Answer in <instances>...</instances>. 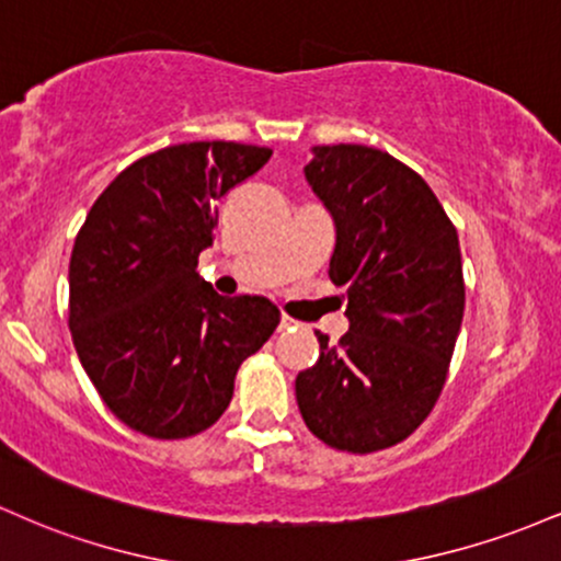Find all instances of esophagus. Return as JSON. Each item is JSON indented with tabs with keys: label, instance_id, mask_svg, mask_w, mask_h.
I'll list each match as a JSON object with an SVG mask.
<instances>
[{
	"label": "esophagus",
	"instance_id": "esophagus-1",
	"mask_svg": "<svg viewBox=\"0 0 561 561\" xmlns=\"http://www.w3.org/2000/svg\"><path fill=\"white\" fill-rule=\"evenodd\" d=\"M289 327H295V319L282 317V321H279V330H289Z\"/></svg>",
	"mask_w": 561,
	"mask_h": 561
}]
</instances>
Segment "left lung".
<instances>
[{"label": "left lung", "instance_id": "8db88e82", "mask_svg": "<svg viewBox=\"0 0 561 561\" xmlns=\"http://www.w3.org/2000/svg\"><path fill=\"white\" fill-rule=\"evenodd\" d=\"M306 179L337 229L330 279L351 330L334 345L317 332L298 409L330 448L375 454L414 433L446 385L465 317L459 234L420 173L375 147H317Z\"/></svg>", "mask_w": 561, "mask_h": 561}]
</instances>
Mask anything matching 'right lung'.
Returning a JSON list of instances; mask_svg holds the SVG:
<instances>
[{
  "instance_id": "add662e5",
  "label": "right lung",
  "mask_w": 561,
  "mask_h": 561,
  "mask_svg": "<svg viewBox=\"0 0 561 561\" xmlns=\"http://www.w3.org/2000/svg\"><path fill=\"white\" fill-rule=\"evenodd\" d=\"M268 158V147L240 141L163 147L121 171L76 234V353L107 409L141 435L179 440L216 424L237 369L279 324L272 300L224 298L197 274L216 199Z\"/></svg>"
}]
</instances>
